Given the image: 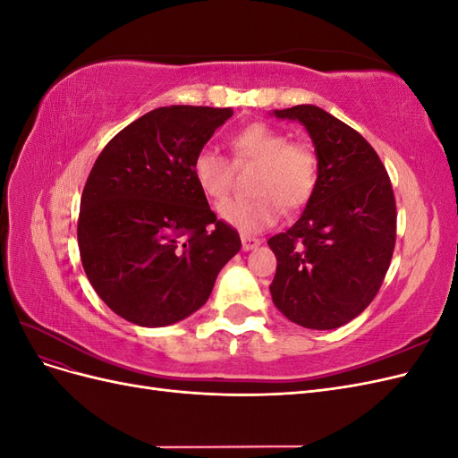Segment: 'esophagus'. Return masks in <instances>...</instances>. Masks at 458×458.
Returning <instances> with one entry per match:
<instances>
[{
	"label": "esophagus",
	"instance_id": "34e87169",
	"mask_svg": "<svg viewBox=\"0 0 458 458\" xmlns=\"http://www.w3.org/2000/svg\"><path fill=\"white\" fill-rule=\"evenodd\" d=\"M241 241H242V250H254L256 246L261 244V239L250 237V234H242Z\"/></svg>",
	"mask_w": 458,
	"mask_h": 458
}]
</instances>
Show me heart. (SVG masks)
Instances as JSON below:
<instances>
[{"label":"heart","instance_id":"heart-1","mask_svg":"<svg viewBox=\"0 0 458 458\" xmlns=\"http://www.w3.org/2000/svg\"><path fill=\"white\" fill-rule=\"evenodd\" d=\"M233 160L258 164L252 182V199H229L221 202V219L242 233L271 227L281 216L306 206L318 183L317 148L308 141H290L286 131L266 122H250L229 140ZM199 189L214 200L224 199L231 185V162L217 150L202 147L191 164Z\"/></svg>","mask_w":458,"mask_h":458}]
</instances>
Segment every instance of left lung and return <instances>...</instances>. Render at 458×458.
I'll return each mask as SVG.
<instances>
[{
    "instance_id": "1",
    "label": "left lung",
    "mask_w": 458,
    "mask_h": 458,
    "mask_svg": "<svg viewBox=\"0 0 458 458\" xmlns=\"http://www.w3.org/2000/svg\"><path fill=\"white\" fill-rule=\"evenodd\" d=\"M275 114L308 128L321 172L301 217L267 241L276 256L271 296L300 327L338 328L374 300L390 267L397 229L390 175L365 137L323 108Z\"/></svg>"
}]
</instances>
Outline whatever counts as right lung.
<instances>
[{"mask_svg":"<svg viewBox=\"0 0 458 458\" xmlns=\"http://www.w3.org/2000/svg\"><path fill=\"white\" fill-rule=\"evenodd\" d=\"M233 108L172 105L118 131L97 157L80 202L78 246L95 293L126 321L165 327L202 308L241 250L210 210L192 158Z\"/></svg>","mask_w":458,"mask_h":458,"instance_id":"right-lung-1","label":"right lung"}]
</instances>
